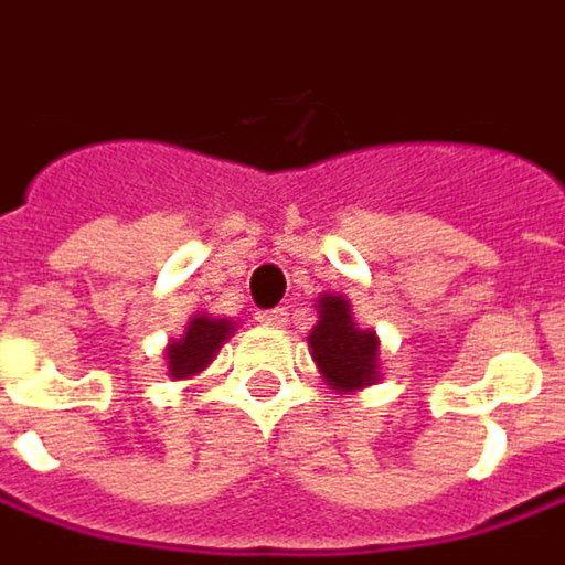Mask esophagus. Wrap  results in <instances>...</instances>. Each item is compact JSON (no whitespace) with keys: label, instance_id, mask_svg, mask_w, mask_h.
I'll return each instance as SVG.
<instances>
[{"label":"esophagus","instance_id":"1","mask_svg":"<svg viewBox=\"0 0 565 565\" xmlns=\"http://www.w3.org/2000/svg\"><path fill=\"white\" fill-rule=\"evenodd\" d=\"M257 321L266 328H279V324H286V308H263L257 311Z\"/></svg>","mask_w":565,"mask_h":565}]
</instances>
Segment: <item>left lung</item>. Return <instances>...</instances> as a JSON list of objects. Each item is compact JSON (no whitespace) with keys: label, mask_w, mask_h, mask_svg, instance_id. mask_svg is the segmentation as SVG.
<instances>
[{"label":"left lung","mask_w":565,"mask_h":565,"mask_svg":"<svg viewBox=\"0 0 565 565\" xmlns=\"http://www.w3.org/2000/svg\"><path fill=\"white\" fill-rule=\"evenodd\" d=\"M308 347L324 383L338 392H356L380 380V338L356 328L353 308L338 292L318 299V324L308 334Z\"/></svg>","instance_id":"left-lung-1"}]
</instances>
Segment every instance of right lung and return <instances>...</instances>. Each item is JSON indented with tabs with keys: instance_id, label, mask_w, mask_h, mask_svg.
I'll list each match as a JSON object with an SVG mask.
<instances>
[{
	"instance_id": "1",
	"label": "right lung",
	"mask_w": 565,
	"mask_h": 565,
	"mask_svg": "<svg viewBox=\"0 0 565 565\" xmlns=\"http://www.w3.org/2000/svg\"><path fill=\"white\" fill-rule=\"evenodd\" d=\"M234 324L227 318H212V315H192L185 324V334L180 341L167 347V373L173 380H189L202 373L212 356L222 350V343L231 338Z\"/></svg>"
}]
</instances>
